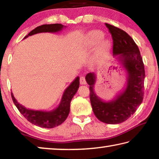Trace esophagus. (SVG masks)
Returning <instances> with one entry per match:
<instances>
[{"label": "esophagus", "instance_id": "obj_1", "mask_svg": "<svg viewBox=\"0 0 159 159\" xmlns=\"http://www.w3.org/2000/svg\"><path fill=\"white\" fill-rule=\"evenodd\" d=\"M80 83L81 85H85L86 84V80L85 79L84 75H81L80 77Z\"/></svg>", "mask_w": 159, "mask_h": 159}]
</instances>
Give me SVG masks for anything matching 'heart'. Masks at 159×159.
<instances>
[{"instance_id": "b5f03b06", "label": "heart", "mask_w": 159, "mask_h": 159, "mask_svg": "<svg viewBox=\"0 0 159 159\" xmlns=\"http://www.w3.org/2000/svg\"><path fill=\"white\" fill-rule=\"evenodd\" d=\"M104 37L103 32L99 30L90 31L88 35V45L90 48L97 46L98 43V49L95 52V59L101 61L105 59L109 54L111 50V43L108 40H102Z\"/></svg>"}]
</instances>
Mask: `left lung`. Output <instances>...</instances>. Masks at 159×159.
Listing matches in <instances>:
<instances>
[{
    "label": "left lung",
    "mask_w": 159,
    "mask_h": 159,
    "mask_svg": "<svg viewBox=\"0 0 159 159\" xmlns=\"http://www.w3.org/2000/svg\"><path fill=\"white\" fill-rule=\"evenodd\" d=\"M113 39V57L127 74L125 88L112 100L104 101L94 90L96 74L88 73L90 99L95 116L107 124H118L128 119L140 105L144 97V66L138 45L122 29L105 24Z\"/></svg>",
    "instance_id": "1"
}]
</instances>
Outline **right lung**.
<instances>
[{
	"label": "right lung",
	"instance_id": "right-lung-1",
	"mask_svg": "<svg viewBox=\"0 0 159 159\" xmlns=\"http://www.w3.org/2000/svg\"><path fill=\"white\" fill-rule=\"evenodd\" d=\"M61 24H52V25H43L38 26L32 30L30 33L25 37V39L32 35L39 33H57L64 28H66ZM79 77L77 76L73 82L66 88L61 97L60 103L57 108L51 111H41V110H33L26 108L19 103L15 98L12 93H11L13 102L17 107L19 111L32 124L45 128H52L61 125L66 119L70 111V103L73 97L76 93L79 88Z\"/></svg>",
	"mask_w": 159,
	"mask_h": 159
}]
</instances>
